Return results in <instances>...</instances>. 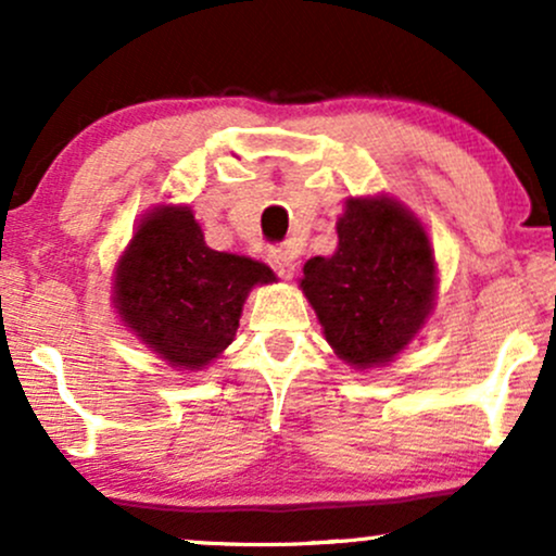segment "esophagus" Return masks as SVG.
Instances as JSON below:
<instances>
[{
    "label": "esophagus",
    "mask_w": 556,
    "mask_h": 556,
    "mask_svg": "<svg viewBox=\"0 0 556 556\" xmlns=\"http://www.w3.org/2000/svg\"><path fill=\"white\" fill-rule=\"evenodd\" d=\"M269 264L279 277L292 279V274H295V253H292L290 248H271Z\"/></svg>",
    "instance_id": "obj_1"
}]
</instances>
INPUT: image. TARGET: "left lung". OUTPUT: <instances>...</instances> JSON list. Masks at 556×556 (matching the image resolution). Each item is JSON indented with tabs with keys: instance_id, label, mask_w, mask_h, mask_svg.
Segmentation results:
<instances>
[{
	"instance_id": "left-lung-1",
	"label": "left lung",
	"mask_w": 556,
	"mask_h": 556,
	"mask_svg": "<svg viewBox=\"0 0 556 556\" xmlns=\"http://www.w3.org/2000/svg\"><path fill=\"white\" fill-rule=\"evenodd\" d=\"M334 256L305 261L303 287L324 337L355 368L384 366L433 311L437 264L420 222L389 195L348 198Z\"/></svg>"
}]
</instances>
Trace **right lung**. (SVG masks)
Instances as JSON below:
<instances>
[{"mask_svg": "<svg viewBox=\"0 0 556 556\" xmlns=\"http://www.w3.org/2000/svg\"><path fill=\"white\" fill-rule=\"evenodd\" d=\"M274 279L261 261L208 248L188 206H156L117 261L114 308L172 368L201 371L232 344L248 292Z\"/></svg>", "mask_w": 556, "mask_h": 556, "instance_id": "add662e5", "label": "right lung"}]
</instances>
